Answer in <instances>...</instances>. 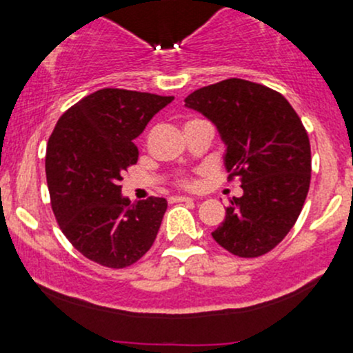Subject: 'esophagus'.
<instances>
[{
  "mask_svg": "<svg viewBox=\"0 0 353 353\" xmlns=\"http://www.w3.org/2000/svg\"><path fill=\"white\" fill-rule=\"evenodd\" d=\"M174 201H177V203H181V201H193V198H190V196H176V198H174Z\"/></svg>",
  "mask_w": 353,
  "mask_h": 353,
  "instance_id": "1",
  "label": "esophagus"
}]
</instances>
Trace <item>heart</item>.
Listing matches in <instances>:
<instances>
[{"instance_id": "1", "label": "heart", "mask_w": 353, "mask_h": 353, "mask_svg": "<svg viewBox=\"0 0 353 353\" xmlns=\"http://www.w3.org/2000/svg\"><path fill=\"white\" fill-rule=\"evenodd\" d=\"M181 184H183V186H186V188H193L194 186L193 181H190V179H183V181H181Z\"/></svg>"}]
</instances>
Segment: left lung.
Returning a JSON list of instances; mask_svg holds the SVG:
<instances>
[{"label":"left lung","instance_id":"8db88e82","mask_svg":"<svg viewBox=\"0 0 353 353\" xmlns=\"http://www.w3.org/2000/svg\"><path fill=\"white\" fill-rule=\"evenodd\" d=\"M184 102L215 124L229 179L237 176L243 188L213 239L241 258L266 254L290 232L307 196L311 145L301 117L282 94L241 78L198 88Z\"/></svg>","mask_w":353,"mask_h":353}]
</instances>
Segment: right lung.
Listing matches in <instances>:
<instances>
[{"label":"right lung","mask_w":353,"mask_h":353,"mask_svg":"<svg viewBox=\"0 0 353 353\" xmlns=\"http://www.w3.org/2000/svg\"><path fill=\"white\" fill-rule=\"evenodd\" d=\"M174 97L102 88L59 117L48 143L46 177L51 206L66 239L85 258L126 268L154 244L165 198L131 203L121 194L138 160L134 138Z\"/></svg>","instance_id":"obj_1"}]
</instances>
